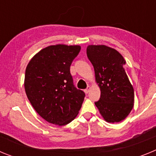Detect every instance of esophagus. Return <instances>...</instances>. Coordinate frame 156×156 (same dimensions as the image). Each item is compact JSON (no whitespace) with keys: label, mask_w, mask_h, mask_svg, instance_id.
Returning <instances> with one entry per match:
<instances>
[{"label":"esophagus","mask_w":156,"mask_h":156,"mask_svg":"<svg viewBox=\"0 0 156 156\" xmlns=\"http://www.w3.org/2000/svg\"><path fill=\"white\" fill-rule=\"evenodd\" d=\"M90 87H87V89H85V90H84V92L86 94H88V93H89V92H90Z\"/></svg>","instance_id":"esophagus-1"}]
</instances>
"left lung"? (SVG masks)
I'll use <instances>...</instances> for the list:
<instances>
[{
	"label": "left lung",
	"mask_w": 156,
	"mask_h": 156,
	"mask_svg": "<svg viewBox=\"0 0 156 156\" xmlns=\"http://www.w3.org/2000/svg\"><path fill=\"white\" fill-rule=\"evenodd\" d=\"M87 55L94 69L101 97L94 102L105 120L118 122L133 107L134 92L125 72L124 58L116 50L105 45H89Z\"/></svg>",
	"instance_id": "left-lung-1"
}]
</instances>
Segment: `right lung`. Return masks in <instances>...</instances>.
Masks as SVG:
<instances>
[{"label":"right lung","instance_id":"1","mask_svg":"<svg viewBox=\"0 0 156 156\" xmlns=\"http://www.w3.org/2000/svg\"><path fill=\"white\" fill-rule=\"evenodd\" d=\"M79 45H51L40 51L27 65L26 94L37 113L50 123L64 126L73 120L85 94L73 84L70 66Z\"/></svg>","mask_w":156,"mask_h":156}]
</instances>
